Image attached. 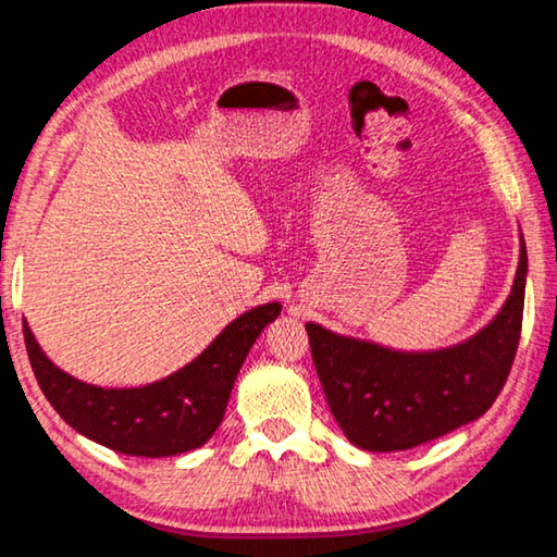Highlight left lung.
<instances>
[{
  "mask_svg": "<svg viewBox=\"0 0 557 557\" xmlns=\"http://www.w3.org/2000/svg\"><path fill=\"white\" fill-rule=\"evenodd\" d=\"M528 252L513 289L485 330L438 351H394L307 324L326 404L351 444L406 451L483 417L513 367L523 326Z\"/></svg>",
  "mask_w": 557,
  "mask_h": 557,
  "instance_id": "left-lung-1",
  "label": "left lung"
}]
</instances>
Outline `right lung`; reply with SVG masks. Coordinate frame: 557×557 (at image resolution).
<instances>
[{
	"label": "right lung",
	"mask_w": 557,
	"mask_h": 557,
	"mask_svg": "<svg viewBox=\"0 0 557 557\" xmlns=\"http://www.w3.org/2000/svg\"><path fill=\"white\" fill-rule=\"evenodd\" d=\"M280 310V302H270L240 314L198 359L136 389H103L61 372L26 322L24 344L44 396L78 434L126 456H178L215 434L247 351Z\"/></svg>",
	"instance_id": "add662e5"
}]
</instances>
